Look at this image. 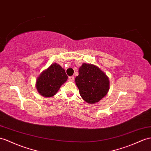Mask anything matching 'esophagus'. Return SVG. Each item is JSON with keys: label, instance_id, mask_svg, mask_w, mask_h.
Wrapping results in <instances>:
<instances>
[{"label": "esophagus", "instance_id": "34e87169", "mask_svg": "<svg viewBox=\"0 0 151 151\" xmlns=\"http://www.w3.org/2000/svg\"><path fill=\"white\" fill-rule=\"evenodd\" d=\"M74 80H75L74 76H69V80L71 81V82H73V81H74Z\"/></svg>", "mask_w": 151, "mask_h": 151}]
</instances>
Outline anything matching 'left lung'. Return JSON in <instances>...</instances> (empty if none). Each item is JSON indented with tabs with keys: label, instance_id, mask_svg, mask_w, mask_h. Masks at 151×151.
<instances>
[{
	"label": "left lung",
	"instance_id": "8db88e82",
	"mask_svg": "<svg viewBox=\"0 0 151 151\" xmlns=\"http://www.w3.org/2000/svg\"><path fill=\"white\" fill-rule=\"evenodd\" d=\"M75 78L80 94L84 101L94 104L99 102L109 91V79L105 73L93 64L83 63Z\"/></svg>",
	"mask_w": 151,
	"mask_h": 151
}]
</instances>
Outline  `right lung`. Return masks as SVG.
<instances>
[{"label":"right lung","mask_w":151,"mask_h":151,"mask_svg":"<svg viewBox=\"0 0 151 151\" xmlns=\"http://www.w3.org/2000/svg\"><path fill=\"white\" fill-rule=\"evenodd\" d=\"M68 80L64 69L57 63L52 64L42 71L36 80V88L40 94L46 98L52 97Z\"/></svg>","instance_id":"right-lung-1"}]
</instances>
